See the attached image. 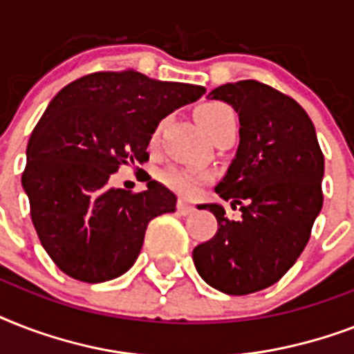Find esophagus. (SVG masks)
<instances>
[{
    "instance_id": "obj_1",
    "label": "esophagus",
    "mask_w": 354,
    "mask_h": 354,
    "mask_svg": "<svg viewBox=\"0 0 354 354\" xmlns=\"http://www.w3.org/2000/svg\"><path fill=\"white\" fill-rule=\"evenodd\" d=\"M178 211H180V215H191L194 207L189 204L187 200H178Z\"/></svg>"
}]
</instances>
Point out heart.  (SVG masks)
Instances as JSON below:
<instances>
[{
  "label": "heart",
  "instance_id": "b5f03b06",
  "mask_svg": "<svg viewBox=\"0 0 354 354\" xmlns=\"http://www.w3.org/2000/svg\"><path fill=\"white\" fill-rule=\"evenodd\" d=\"M194 118L198 121V124L202 127L207 136L211 138V133L215 132L216 128L224 124L230 118H235V113L227 104L224 102H204V104H200L196 108V112H194ZM158 141V130L152 136V145ZM161 180L163 183H167L169 187L176 189L180 193H193L196 185L200 183V178L194 176L193 172L189 171H182V169H167V171L161 172Z\"/></svg>",
  "mask_w": 354,
  "mask_h": 354
}]
</instances>
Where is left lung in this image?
Listing matches in <instances>:
<instances>
[{
  "label": "left lung",
  "instance_id": "8db88e82",
  "mask_svg": "<svg viewBox=\"0 0 354 354\" xmlns=\"http://www.w3.org/2000/svg\"><path fill=\"white\" fill-rule=\"evenodd\" d=\"M239 113V147L216 194L202 204L218 232L193 250L200 277L216 290L244 296L268 288L292 268L324 205L325 161L307 112L285 93L257 82H227L211 91Z\"/></svg>",
  "mask_w": 354,
  "mask_h": 354
}]
</instances>
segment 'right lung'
Wrapping results in <instances>:
<instances>
[{
	"label": "right lung",
	"instance_id": "add662e5",
	"mask_svg": "<svg viewBox=\"0 0 354 354\" xmlns=\"http://www.w3.org/2000/svg\"><path fill=\"white\" fill-rule=\"evenodd\" d=\"M204 86L99 71L53 97L30 133L21 185L41 246L64 274L84 283L132 268L149 222L176 211V196L149 180L141 193L110 187L121 165L149 160L152 133Z\"/></svg>",
	"mask_w": 354,
	"mask_h": 354
}]
</instances>
